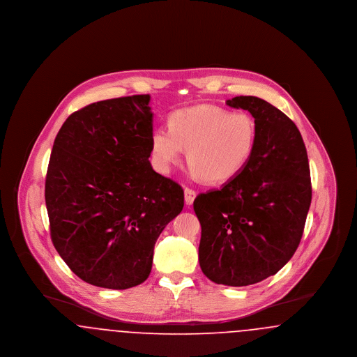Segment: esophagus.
Returning <instances> with one entry per match:
<instances>
[{"label": "esophagus", "mask_w": 357, "mask_h": 357, "mask_svg": "<svg viewBox=\"0 0 357 357\" xmlns=\"http://www.w3.org/2000/svg\"><path fill=\"white\" fill-rule=\"evenodd\" d=\"M195 197H197V192H195L194 190H191V188H188V187L185 188V202H186V204H188V206L192 204Z\"/></svg>", "instance_id": "34e87169"}]
</instances>
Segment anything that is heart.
Here are the masks:
<instances>
[{"instance_id": "b5f03b06", "label": "heart", "mask_w": 357, "mask_h": 357, "mask_svg": "<svg viewBox=\"0 0 357 357\" xmlns=\"http://www.w3.org/2000/svg\"><path fill=\"white\" fill-rule=\"evenodd\" d=\"M257 136V123L250 115L206 104L175 111L169 127L153 130L151 150L158 166L169 171L185 149L197 176L210 183H226L248 166Z\"/></svg>"}]
</instances>
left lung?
Returning a JSON list of instances; mask_svg holds the SVG:
<instances>
[{"label": "left lung", "instance_id": "left-lung-1", "mask_svg": "<svg viewBox=\"0 0 357 357\" xmlns=\"http://www.w3.org/2000/svg\"><path fill=\"white\" fill-rule=\"evenodd\" d=\"M252 114L257 144L248 166L220 190L199 194V265L215 284L246 287L278 272L297 250L312 201L305 144L296 124L255 96L226 102Z\"/></svg>", "mask_w": 357, "mask_h": 357}]
</instances>
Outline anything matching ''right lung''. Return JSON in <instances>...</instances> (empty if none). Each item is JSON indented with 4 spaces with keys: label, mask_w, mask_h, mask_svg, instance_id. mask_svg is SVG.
<instances>
[{
    "label": "right lung",
    "mask_w": 357,
    "mask_h": 357,
    "mask_svg": "<svg viewBox=\"0 0 357 357\" xmlns=\"http://www.w3.org/2000/svg\"><path fill=\"white\" fill-rule=\"evenodd\" d=\"M150 95L92 102L54 139L45 179L51 238L85 282L128 289L144 282L153 246L183 208V188L153 171Z\"/></svg>",
    "instance_id": "1"
}]
</instances>
